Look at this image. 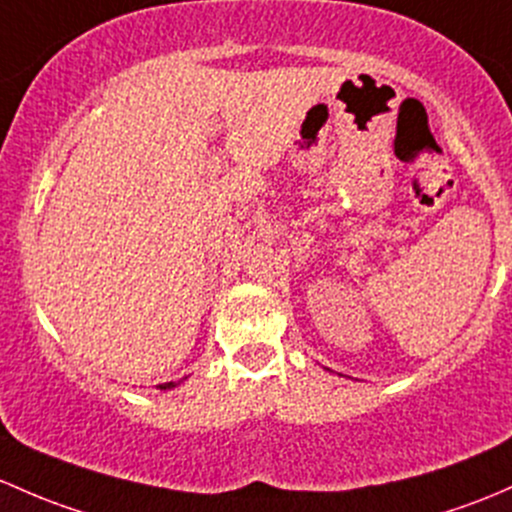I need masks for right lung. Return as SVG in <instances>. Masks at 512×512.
Wrapping results in <instances>:
<instances>
[{"mask_svg":"<svg viewBox=\"0 0 512 512\" xmlns=\"http://www.w3.org/2000/svg\"><path fill=\"white\" fill-rule=\"evenodd\" d=\"M159 387V390H171V387H176L174 383H164V385H157Z\"/></svg>","mask_w":512,"mask_h":512,"instance_id":"obj_1","label":"right lung"}]
</instances>
